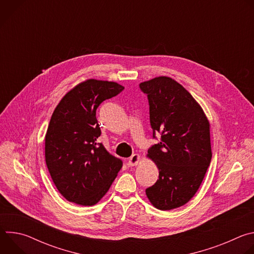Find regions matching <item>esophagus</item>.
Masks as SVG:
<instances>
[{
  "mask_svg": "<svg viewBox=\"0 0 254 254\" xmlns=\"http://www.w3.org/2000/svg\"><path fill=\"white\" fill-rule=\"evenodd\" d=\"M139 161H140V156H139L138 154H134V155H132V156L128 159L127 165H128L129 167H133V166L138 165Z\"/></svg>",
  "mask_w": 254,
  "mask_h": 254,
  "instance_id": "esophagus-1",
  "label": "esophagus"
}]
</instances>
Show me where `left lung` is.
<instances>
[{"label": "left lung", "instance_id": "8db88e82", "mask_svg": "<svg viewBox=\"0 0 254 254\" xmlns=\"http://www.w3.org/2000/svg\"><path fill=\"white\" fill-rule=\"evenodd\" d=\"M150 104L153 133L161 134L147 157L159 169L155 185L146 189L154 207L172 210L198 191L212 158L210 123L191 93L169 76L139 83Z\"/></svg>", "mask_w": 254, "mask_h": 254}]
</instances>
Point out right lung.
Segmentation results:
<instances>
[{"instance_id":"right-lung-1","label":"right lung","mask_w":254,"mask_h":254,"mask_svg":"<svg viewBox=\"0 0 254 254\" xmlns=\"http://www.w3.org/2000/svg\"><path fill=\"white\" fill-rule=\"evenodd\" d=\"M125 87L118 82L86 79L70 89L52 114L45 134V161L59 193L81 206L96 204L111 188L123 162L97 138L96 108Z\"/></svg>"}]
</instances>
